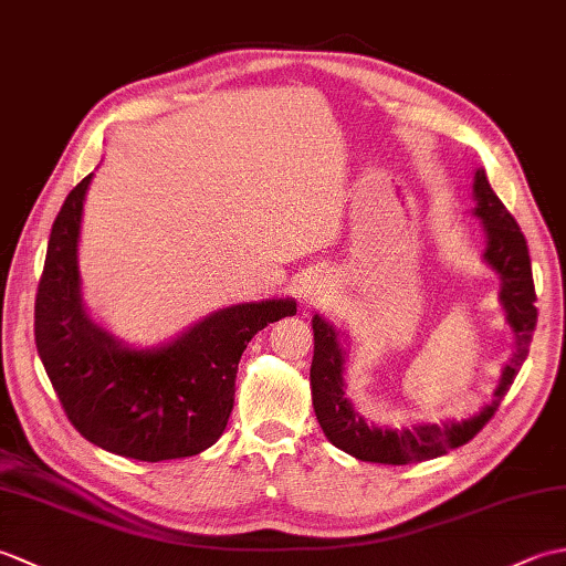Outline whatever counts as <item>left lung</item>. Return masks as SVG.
<instances>
[{"label":"left lung","instance_id":"left-lung-1","mask_svg":"<svg viewBox=\"0 0 566 566\" xmlns=\"http://www.w3.org/2000/svg\"><path fill=\"white\" fill-rule=\"evenodd\" d=\"M474 213L482 219L486 233L484 260L496 270L501 280L499 302L506 314L509 326L515 338V353L511 363L501 369V379L494 389V399L482 411L467 420H448V423H418L411 428H377L355 411L347 399L345 384V350L340 333L328 321L314 316V363H311V396L314 411L326 438L343 452L357 457L363 462L379 464H411L448 454L450 450L472 440L482 430L491 416L496 413L503 396L525 363L531 350L533 331L537 323L535 308V284L527 243L509 209L503 207L496 191L491 189L486 172L474 175Z\"/></svg>","mask_w":566,"mask_h":566}]
</instances>
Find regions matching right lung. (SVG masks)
<instances>
[{
  "mask_svg": "<svg viewBox=\"0 0 566 566\" xmlns=\"http://www.w3.org/2000/svg\"><path fill=\"white\" fill-rule=\"evenodd\" d=\"M92 175L70 191L48 240L35 294V347L80 436L140 462L199 454L223 436L240 355L268 323L296 314L294 298L213 311L172 343L136 350L82 304L77 240Z\"/></svg>",
  "mask_w": 566,
  "mask_h": 566,
  "instance_id": "1",
  "label": "right lung"
}]
</instances>
